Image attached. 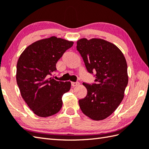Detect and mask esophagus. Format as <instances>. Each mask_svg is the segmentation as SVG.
<instances>
[{
	"instance_id": "obj_1",
	"label": "esophagus",
	"mask_w": 149,
	"mask_h": 149,
	"mask_svg": "<svg viewBox=\"0 0 149 149\" xmlns=\"http://www.w3.org/2000/svg\"><path fill=\"white\" fill-rule=\"evenodd\" d=\"M71 84L72 86L74 87V86H78V85H79V82H76V83H75V82H72Z\"/></svg>"
}]
</instances>
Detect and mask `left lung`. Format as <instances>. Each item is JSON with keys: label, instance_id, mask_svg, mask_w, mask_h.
Returning a JSON list of instances; mask_svg holds the SVG:
<instances>
[{"label": "left lung", "instance_id": "8db88e82", "mask_svg": "<svg viewBox=\"0 0 149 149\" xmlns=\"http://www.w3.org/2000/svg\"><path fill=\"white\" fill-rule=\"evenodd\" d=\"M77 50L88 72H95L97 83H83L87 95L79 100L85 115L93 120H102L115 111L123 97L128 84L127 65L124 56L113 43L100 38H82Z\"/></svg>", "mask_w": 149, "mask_h": 149}]
</instances>
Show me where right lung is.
Instances as JSON below:
<instances>
[{
  "instance_id": "right-lung-1",
  "label": "right lung",
  "mask_w": 149,
  "mask_h": 149,
  "mask_svg": "<svg viewBox=\"0 0 149 149\" xmlns=\"http://www.w3.org/2000/svg\"><path fill=\"white\" fill-rule=\"evenodd\" d=\"M74 42L51 36L31 44L21 54L17 65V84L29 108L37 116L48 117L58 113L63 106V95L70 89L69 81H58L49 75Z\"/></svg>"
}]
</instances>
